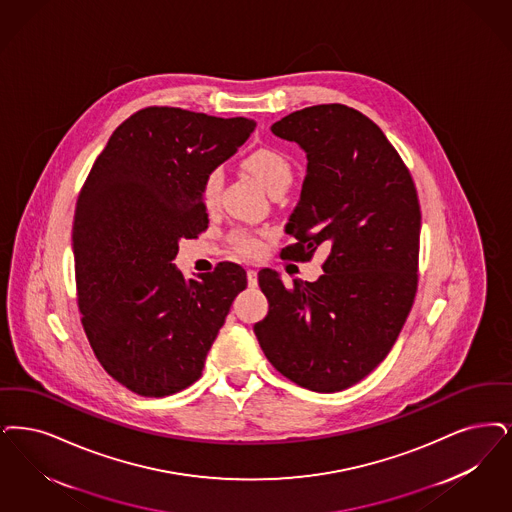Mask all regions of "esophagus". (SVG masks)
I'll return each instance as SVG.
<instances>
[{
	"label": "esophagus",
	"mask_w": 512,
	"mask_h": 512,
	"mask_svg": "<svg viewBox=\"0 0 512 512\" xmlns=\"http://www.w3.org/2000/svg\"><path fill=\"white\" fill-rule=\"evenodd\" d=\"M247 284L249 287H257V270L247 268Z\"/></svg>",
	"instance_id": "34e87169"
}]
</instances>
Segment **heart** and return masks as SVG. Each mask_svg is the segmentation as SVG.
<instances>
[{
	"instance_id": "b5f03b06",
	"label": "heart",
	"mask_w": 512,
	"mask_h": 512,
	"mask_svg": "<svg viewBox=\"0 0 512 512\" xmlns=\"http://www.w3.org/2000/svg\"><path fill=\"white\" fill-rule=\"evenodd\" d=\"M247 171L257 177V181L265 186L272 194L276 190L287 188L293 181V165L287 160L286 154L276 148H257L251 154H247L244 160ZM225 183V173L221 167L211 169L205 175L202 184V198L205 207H215L219 204L221 190ZM230 242L240 253L255 255L261 249V240L257 234L249 232L246 228H238L230 234Z\"/></svg>"
}]
</instances>
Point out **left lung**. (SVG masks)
I'll return each mask as SVG.
<instances>
[{
	"mask_svg": "<svg viewBox=\"0 0 512 512\" xmlns=\"http://www.w3.org/2000/svg\"><path fill=\"white\" fill-rule=\"evenodd\" d=\"M272 133L307 152L301 200L282 259L329 255L316 282L263 268L268 299L255 335L268 362L314 392L362 381L396 343L417 291L421 209L409 169L385 133L345 104H318L274 123Z\"/></svg>",
	"mask_w": 512,
	"mask_h": 512,
	"instance_id": "obj_1",
	"label": "left lung"
}]
</instances>
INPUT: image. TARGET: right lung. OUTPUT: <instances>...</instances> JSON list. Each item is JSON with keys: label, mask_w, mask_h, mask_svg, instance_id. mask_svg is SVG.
<instances>
[{"label": "right lung", "mask_w": 512, "mask_h": 512, "mask_svg": "<svg viewBox=\"0 0 512 512\" xmlns=\"http://www.w3.org/2000/svg\"><path fill=\"white\" fill-rule=\"evenodd\" d=\"M255 129L148 106L116 127L83 184L72 247L78 305L97 360L123 387L162 398L200 379L246 270L219 263L186 280L181 238L207 228L202 184Z\"/></svg>", "instance_id": "add662e5"}]
</instances>
